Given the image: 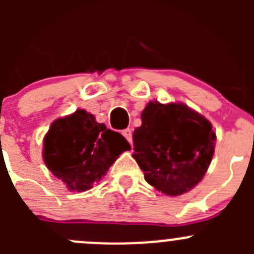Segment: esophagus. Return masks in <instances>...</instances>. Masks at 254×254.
<instances>
[{"label": "esophagus", "instance_id": "obj_1", "mask_svg": "<svg viewBox=\"0 0 254 254\" xmlns=\"http://www.w3.org/2000/svg\"><path fill=\"white\" fill-rule=\"evenodd\" d=\"M122 134L124 135V137L127 140V141L131 143V141H132V131H131V129H129V127H127V129L123 130Z\"/></svg>", "mask_w": 254, "mask_h": 254}]
</instances>
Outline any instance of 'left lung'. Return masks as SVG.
I'll return each instance as SVG.
<instances>
[{
  "label": "left lung",
  "mask_w": 254,
  "mask_h": 254,
  "mask_svg": "<svg viewBox=\"0 0 254 254\" xmlns=\"http://www.w3.org/2000/svg\"><path fill=\"white\" fill-rule=\"evenodd\" d=\"M132 134L134 153L145 181L176 196L193 189L211 162L215 132L203 115L184 104L150 102Z\"/></svg>",
  "instance_id": "1"
}]
</instances>
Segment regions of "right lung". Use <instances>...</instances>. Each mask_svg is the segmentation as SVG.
<instances>
[{
    "label": "right lung",
    "mask_w": 254,
    "mask_h": 254,
    "mask_svg": "<svg viewBox=\"0 0 254 254\" xmlns=\"http://www.w3.org/2000/svg\"><path fill=\"white\" fill-rule=\"evenodd\" d=\"M130 150L119 132L83 109L55 120L44 139V162L70 190L84 191L98 182L118 156Z\"/></svg>",
    "instance_id": "right-lung-1"
}]
</instances>
